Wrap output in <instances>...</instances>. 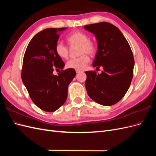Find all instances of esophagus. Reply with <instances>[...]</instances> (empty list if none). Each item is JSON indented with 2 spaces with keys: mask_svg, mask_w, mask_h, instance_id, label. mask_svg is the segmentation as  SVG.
<instances>
[{
  "mask_svg": "<svg viewBox=\"0 0 156 156\" xmlns=\"http://www.w3.org/2000/svg\"><path fill=\"white\" fill-rule=\"evenodd\" d=\"M81 72V71H80V70H76V73H80Z\"/></svg>",
  "mask_w": 156,
  "mask_h": 156,
  "instance_id": "34e87169",
  "label": "esophagus"
}]
</instances>
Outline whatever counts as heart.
I'll use <instances>...</instances> for the list:
<instances>
[{
	"label": "heart",
	"instance_id": "obj_1",
	"mask_svg": "<svg viewBox=\"0 0 156 156\" xmlns=\"http://www.w3.org/2000/svg\"><path fill=\"white\" fill-rule=\"evenodd\" d=\"M66 41L68 45L72 48L78 46L77 53L80 56L68 60L66 67L76 70H83L86 68L90 61L87 55L93 56L97 52V45L95 42L89 38V36L85 32L79 30H75L67 36ZM56 54L60 58L66 59L69 56V48L61 42H57L55 46Z\"/></svg>",
	"mask_w": 156,
	"mask_h": 156
}]
</instances>
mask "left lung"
<instances>
[{
	"mask_svg": "<svg viewBox=\"0 0 156 156\" xmlns=\"http://www.w3.org/2000/svg\"><path fill=\"white\" fill-rule=\"evenodd\" d=\"M84 28L95 35L98 42L92 66L103 69L100 74L96 71H87V93L99 104L115 105L124 96L133 79V53L123 34L111 23L101 22Z\"/></svg>",
	"mask_w": 156,
	"mask_h": 156,
	"instance_id": "obj_1",
	"label": "left lung"
}]
</instances>
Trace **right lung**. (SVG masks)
<instances>
[{"instance_id":"1","label":"right lung","mask_w":156,"mask_h":156,"mask_svg":"<svg viewBox=\"0 0 156 156\" xmlns=\"http://www.w3.org/2000/svg\"><path fill=\"white\" fill-rule=\"evenodd\" d=\"M58 29L50 28L36 34L29 42L23 57L21 78L32 101L40 109L52 112L65 103L68 87L75 77L74 69L64 70V62L56 54ZM61 70L57 76L54 69Z\"/></svg>"}]
</instances>
